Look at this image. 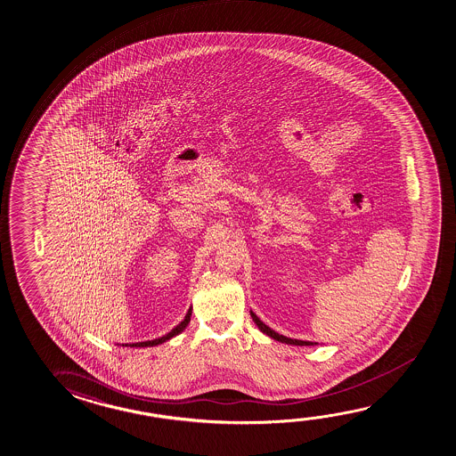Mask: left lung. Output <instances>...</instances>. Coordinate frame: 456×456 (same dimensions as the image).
Instances as JSON below:
<instances>
[{
  "instance_id": "1",
  "label": "left lung",
  "mask_w": 456,
  "mask_h": 456,
  "mask_svg": "<svg viewBox=\"0 0 456 456\" xmlns=\"http://www.w3.org/2000/svg\"><path fill=\"white\" fill-rule=\"evenodd\" d=\"M251 317L252 320H254V323L257 324L258 330H262L264 334H266V336L271 337V338H274V340H278V342H282V344L287 345H297V346H311V345H317L314 344V342H305V340H297V338H290V337H285L281 336V334H278L276 330H271V328H268L266 324L260 320V318L254 314V312L251 311Z\"/></svg>"
}]
</instances>
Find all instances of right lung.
I'll list each match as a JSON object with an SVG mask.
<instances>
[{"label": "right lung", "mask_w": 456, "mask_h": 456, "mask_svg": "<svg viewBox=\"0 0 456 456\" xmlns=\"http://www.w3.org/2000/svg\"><path fill=\"white\" fill-rule=\"evenodd\" d=\"M190 320H191V309L188 311V314H186L185 318H183V322H180V323L174 328V330H171V332H167L166 336L159 337V338H153V340H147V342H138V344H126V346H136V348H141V346H157V345L163 344V342H166V340H169V338H172V337L178 336L182 330H185L186 326H188V323H190ZM124 346V345H122Z\"/></svg>", "instance_id": "obj_1"}]
</instances>
